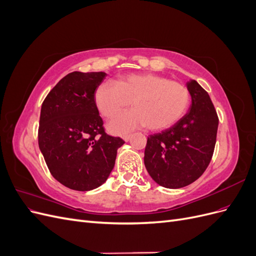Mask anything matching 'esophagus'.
<instances>
[{
  "instance_id": "1",
  "label": "esophagus",
  "mask_w": 256,
  "mask_h": 256,
  "mask_svg": "<svg viewBox=\"0 0 256 256\" xmlns=\"http://www.w3.org/2000/svg\"><path fill=\"white\" fill-rule=\"evenodd\" d=\"M130 138H131V136H129V134H126V136H122V140L125 141V142H128V141L130 140Z\"/></svg>"
}]
</instances>
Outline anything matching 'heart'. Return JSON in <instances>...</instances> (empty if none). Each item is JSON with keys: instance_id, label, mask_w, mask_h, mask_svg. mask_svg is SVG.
<instances>
[{"instance_id": "1", "label": "heart", "mask_w": 256, "mask_h": 256, "mask_svg": "<svg viewBox=\"0 0 256 256\" xmlns=\"http://www.w3.org/2000/svg\"><path fill=\"white\" fill-rule=\"evenodd\" d=\"M99 113L110 118L132 102L134 109L118 114L108 124L113 134L147 127L152 131L172 127L187 112L189 90L184 84L156 74H129L118 82L106 81L95 90Z\"/></svg>"}]
</instances>
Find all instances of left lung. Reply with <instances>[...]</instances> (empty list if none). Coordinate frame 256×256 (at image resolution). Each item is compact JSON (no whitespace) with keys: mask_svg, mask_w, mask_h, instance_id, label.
<instances>
[{"mask_svg":"<svg viewBox=\"0 0 256 256\" xmlns=\"http://www.w3.org/2000/svg\"><path fill=\"white\" fill-rule=\"evenodd\" d=\"M190 109L175 125L147 138L144 164L158 184L182 188L196 182L212 160L219 120L208 92L196 80L187 82Z\"/></svg>","mask_w":256,"mask_h":256,"instance_id":"left-lung-1","label":"left lung"}]
</instances>
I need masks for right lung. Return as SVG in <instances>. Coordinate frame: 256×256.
<instances>
[{
  "label": "right lung",
  "mask_w": 256,
  "mask_h": 256,
  "mask_svg": "<svg viewBox=\"0 0 256 256\" xmlns=\"http://www.w3.org/2000/svg\"><path fill=\"white\" fill-rule=\"evenodd\" d=\"M106 72H74L44 100L38 145L52 176L65 187L90 191L102 186L125 143L108 136L94 95Z\"/></svg>",
  "instance_id": "add662e5"
}]
</instances>
